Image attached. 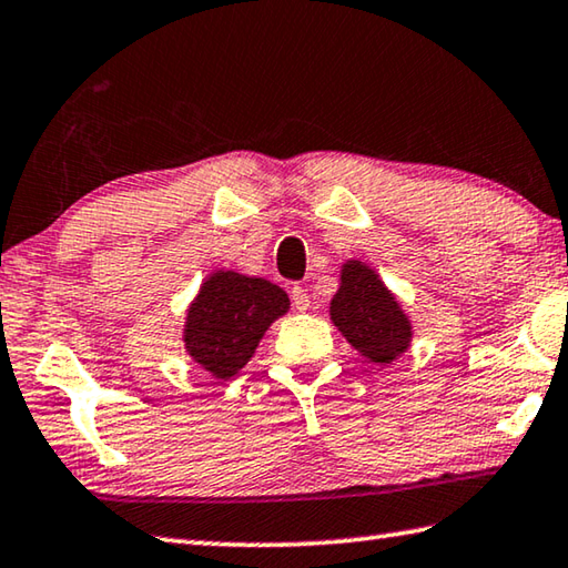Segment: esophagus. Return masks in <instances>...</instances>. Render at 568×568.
I'll use <instances>...</instances> for the list:
<instances>
[{
    "mask_svg": "<svg viewBox=\"0 0 568 568\" xmlns=\"http://www.w3.org/2000/svg\"><path fill=\"white\" fill-rule=\"evenodd\" d=\"M291 301L295 305V311H307V307H311V295H307V291L301 285H295L291 291Z\"/></svg>",
    "mask_w": 568,
    "mask_h": 568,
    "instance_id": "34e87169",
    "label": "esophagus"
}]
</instances>
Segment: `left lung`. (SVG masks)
<instances>
[{
    "mask_svg": "<svg viewBox=\"0 0 568 568\" xmlns=\"http://www.w3.org/2000/svg\"><path fill=\"white\" fill-rule=\"evenodd\" d=\"M328 313L335 328L365 361L393 365L410 348L408 313L368 263L351 257L341 265V283Z\"/></svg>",
    "mask_w": 568,
    "mask_h": 568,
    "instance_id": "obj_1",
    "label": "left lung"
}]
</instances>
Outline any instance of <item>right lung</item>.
I'll list each match as a JSON object with an SVG mask.
<instances>
[{
    "mask_svg": "<svg viewBox=\"0 0 568 568\" xmlns=\"http://www.w3.org/2000/svg\"><path fill=\"white\" fill-rule=\"evenodd\" d=\"M291 311V297L265 277L210 273L192 297L182 325L190 361L215 381H230L255 355L265 331Z\"/></svg>",
    "mask_w": 568,
    "mask_h": 568,
    "instance_id": "1",
    "label": "right lung"
}]
</instances>
